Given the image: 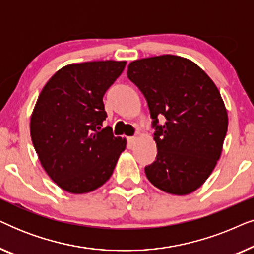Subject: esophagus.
<instances>
[{
    "label": "esophagus",
    "instance_id": "34e87169",
    "mask_svg": "<svg viewBox=\"0 0 254 254\" xmlns=\"http://www.w3.org/2000/svg\"><path fill=\"white\" fill-rule=\"evenodd\" d=\"M136 141H137V136L128 137V143H129L130 145H134L135 143H136Z\"/></svg>",
    "mask_w": 254,
    "mask_h": 254
}]
</instances>
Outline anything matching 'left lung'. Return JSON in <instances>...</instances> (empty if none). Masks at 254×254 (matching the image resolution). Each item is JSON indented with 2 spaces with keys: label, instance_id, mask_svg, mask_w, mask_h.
<instances>
[{
  "label": "left lung",
  "instance_id": "obj_1",
  "mask_svg": "<svg viewBox=\"0 0 254 254\" xmlns=\"http://www.w3.org/2000/svg\"><path fill=\"white\" fill-rule=\"evenodd\" d=\"M127 77L145 97L155 128L157 156L144 168L149 182L175 195L194 192L216 166L228 130L217 86L193 61L170 54L130 62Z\"/></svg>",
  "mask_w": 254,
  "mask_h": 254
}]
</instances>
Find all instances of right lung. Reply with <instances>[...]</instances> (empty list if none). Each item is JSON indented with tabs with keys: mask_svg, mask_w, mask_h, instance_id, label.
I'll use <instances>...</instances> for the list:
<instances>
[{
	"mask_svg": "<svg viewBox=\"0 0 254 254\" xmlns=\"http://www.w3.org/2000/svg\"><path fill=\"white\" fill-rule=\"evenodd\" d=\"M126 61H91L61 68L50 78L30 123L33 147L43 168L62 190L89 193L104 185L126 149V138L102 130L107 114L103 97Z\"/></svg>",
	"mask_w": 254,
	"mask_h": 254,
	"instance_id": "right-lung-1",
	"label": "right lung"
}]
</instances>
